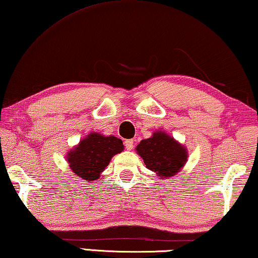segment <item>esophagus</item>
Returning a JSON list of instances; mask_svg holds the SVG:
<instances>
[{
    "instance_id": "esophagus-1",
    "label": "esophagus",
    "mask_w": 258,
    "mask_h": 258,
    "mask_svg": "<svg viewBox=\"0 0 258 258\" xmlns=\"http://www.w3.org/2000/svg\"><path fill=\"white\" fill-rule=\"evenodd\" d=\"M124 145H125V148L127 149V151H131V149H133V147H134L133 140H126L124 142Z\"/></svg>"
}]
</instances>
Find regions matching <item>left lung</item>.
<instances>
[{
	"label": "left lung",
	"instance_id": "1",
	"mask_svg": "<svg viewBox=\"0 0 258 258\" xmlns=\"http://www.w3.org/2000/svg\"><path fill=\"white\" fill-rule=\"evenodd\" d=\"M137 152L149 170L160 177H171L186 162V149L164 132H155L152 138L141 140Z\"/></svg>",
	"mask_w": 258,
	"mask_h": 258
}]
</instances>
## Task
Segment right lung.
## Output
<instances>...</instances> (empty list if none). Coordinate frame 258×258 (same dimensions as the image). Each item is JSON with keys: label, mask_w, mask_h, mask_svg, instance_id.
<instances>
[{"label": "right lung", "mask_w": 258, "mask_h": 258, "mask_svg": "<svg viewBox=\"0 0 258 258\" xmlns=\"http://www.w3.org/2000/svg\"><path fill=\"white\" fill-rule=\"evenodd\" d=\"M122 149L124 145L118 138L91 133L68 154L67 159L73 172L91 183L101 176L112 156Z\"/></svg>", "instance_id": "obj_1"}]
</instances>
